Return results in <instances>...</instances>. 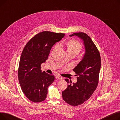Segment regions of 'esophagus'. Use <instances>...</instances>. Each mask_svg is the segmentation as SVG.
I'll list each match as a JSON object with an SVG mask.
<instances>
[{"instance_id":"obj_1","label":"esophagus","mask_w":120,"mask_h":120,"mask_svg":"<svg viewBox=\"0 0 120 120\" xmlns=\"http://www.w3.org/2000/svg\"><path fill=\"white\" fill-rule=\"evenodd\" d=\"M55 78L56 79H58V80H62L63 79V78L62 76H60V75H57V76H56Z\"/></svg>"}]
</instances>
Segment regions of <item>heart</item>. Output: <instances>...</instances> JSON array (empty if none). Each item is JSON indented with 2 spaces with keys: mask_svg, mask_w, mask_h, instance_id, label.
Wrapping results in <instances>:
<instances>
[{
  "mask_svg": "<svg viewBox=\"0 0 120 120\" xmlns=\"http://www.w3.org/2000/svg\"><path fill=\"white\" fill-rule=\"evenodd\" d=\"M67 52H73L78 54L82 49V45L77 40L71 39L66 44Z\"/></svg>",
  "mask_w": 120,
  "mask_h": 120,
  "instance_id": "heart-1",
  "label": "heart"
}]
</instances>
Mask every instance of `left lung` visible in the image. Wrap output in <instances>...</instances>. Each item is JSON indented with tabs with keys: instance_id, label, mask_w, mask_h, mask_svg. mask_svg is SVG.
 I'll return each mask as SVG.
<instances>
[{
	"instance_id": "left-lung-1",
	"label": "left lung",
	"mask_w": 120,
	"mask_h": 120,
	"mask_svg": "<svg viewBox=\"0 0 120 120\" xmlns=\"http://www.w3.org/2000/svg\"><path fill=\"white\" fill-rule=\"evenodd\" d=\"M76 35L84 41L86 52L83 59L73 71L76 74L77 81L72 84L71 80H65L68 87L62 91L63 99L68 104L78 106L84 103L91 96L99 82L101 61L99 50L91 38L87 34L75 33L70 36Z\"/></svg>"
}]
</instances>
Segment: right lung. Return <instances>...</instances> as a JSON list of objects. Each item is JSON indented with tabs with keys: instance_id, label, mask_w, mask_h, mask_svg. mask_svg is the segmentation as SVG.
<instances>
[{
	"instance_id": "add662e5",
	"label": "right lung",
	"mask_w": 120,
	"mask_h": 120,
	"mask_svg": "<svg viewBox=\"0 0 120 120\" xmlns=\"http://www.w3.org/2000/svg\"><path fill=\"white\" fill-rule=\"evenodd\" d=\"M65 35L63 33L42 31L31 38L23 50L18 78L23 92L31 102H41L47 97L48 88L53 83L55 77L42 72L41 65L48 59L52 47Z\"/></svg>"
}]
</instances>
